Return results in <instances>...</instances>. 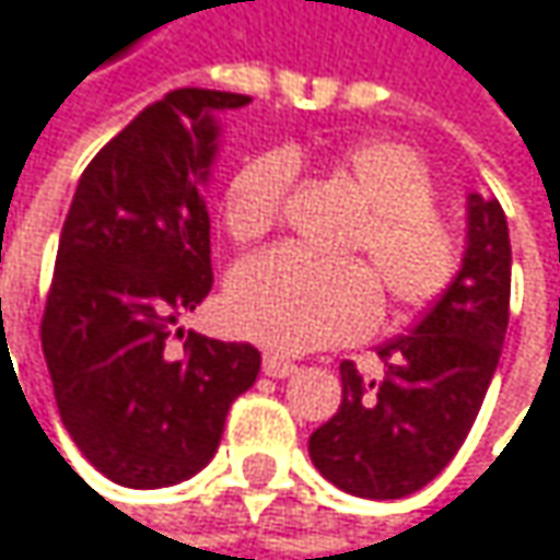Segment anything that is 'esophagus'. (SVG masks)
Masks as SVG:
<instances>
[{"label": "esophagus", "mask_w": 560, "mask_h": 560, "mask_svg": "<svg viewBox=\"0 0 560 560\" xmlns=\"http://www.w3.org/2000/svg\"><path fill=\"white\" fill-rule=\"evenodd\" d=\"M294 369H298V365L288 362L284 355H276V352H266V355H262V372H266L269 378H288Z\"/></svg>", "instance_id": "obj_1"}]
</instances>
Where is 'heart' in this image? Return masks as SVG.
Masks as SVG:
<instances>
[{
	"instance_id": "obj_1",
	"label": "heart",
	"mask_w": 560,
	"mask_h": 560,
	"mask_svg": "<svg viewBox=\"0 0 560 560\" xmlns=\"http://www.w3.org/2000/svg\"><path fill=\"white\" fill-rule=\"evenodd\" d=\"M339 176L369 208L352 249L362 259H320L281 246L246 259L228 288L230 327L269 349L304 352L359 339L382 317V284L400 314L435 307L462 276V240L435 211V178L417 150L397 140H355L330 156ZM294 182L288 153L246 160L224 191V228L256 243L281 221Z\"/></svg>"
}]
</instances>
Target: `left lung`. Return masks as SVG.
<instances>
[{
	"label": "left lung",
	"mask_w": 560,
	"mask_h": 560,
	"mask_svg": "<svg viewBox=\"0 0 560 560\" xmlns=\"http://www.w3.org/2000/svg\"><path fill=\"white\" fill-rule=\"evenodd\" d=\"M510 262L500 201L468 195V249L452 291L407 336L378 346L384 378L339 365L342 404L307 442L327 481L365 500H400L455 458L500 362Z\"/></svg>",
	"instance_id": "left-lung-1"
}]
</instances>
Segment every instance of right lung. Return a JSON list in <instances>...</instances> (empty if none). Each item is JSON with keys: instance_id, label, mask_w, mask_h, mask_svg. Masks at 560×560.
I'll return each instance as SVG.
<instances>
[{"instance_id": "obj_1", "label": "right lung", "mask_w": 560, "mask_h": 560, "mask_svg": "<svg viewBox=\"0 0 560 560\" xmlns=\"http://www.w3.org/2000/svg\"><path fill=\"white\" fill-rule=\"evenodd\" d=\"M249 95L176 89L112 137L63 221L40 346L79 452L115 483L170 487L218 452L230 404L259 375V349L188 332L211 284L205 182L214 112Z\"/></svg>"}]
</instances>
